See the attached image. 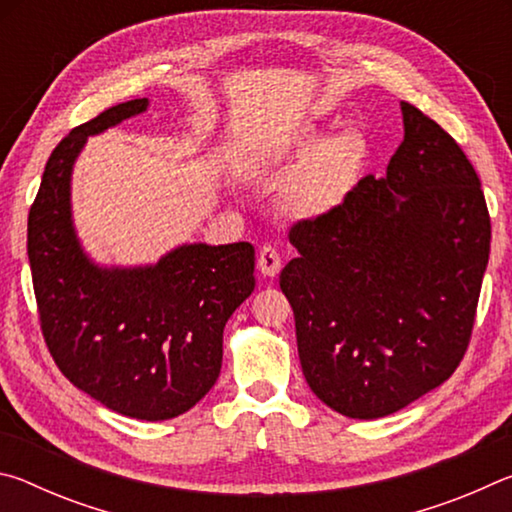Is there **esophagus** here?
Instances as JSON below:
<instances>
[{
  "label": "esophagus",
  "mask_w": 512,
  "mask_h": 512,
  "mask_svg": "<svg viewBox=\"0 0 512 512\" xmlns=\"http://www.w3.org/2000/svg\"><path fill=\"white\" fill-rule=\"evenodd\" d=\"M257 266H259V271H262V275H266V277H275L277 273H280L282 257H280V253H277V248L268 246V244L259 248Z\"/></svg>",
  "instance_id": "34e87169"
}]
</instances>
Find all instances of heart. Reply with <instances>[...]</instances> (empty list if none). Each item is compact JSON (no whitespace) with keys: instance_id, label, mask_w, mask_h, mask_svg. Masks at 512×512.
<instances>
[{"instance_id":"obj_1","label":"heart","mask_w":512,"mask_h":512,"mask_svg":"<svg viewBox=\"0 0 512 512\" xmlns=\"http://www.w3.org/2000/svg\"><path fill=\"white\" fill-rule=\"evenodd\" d=\"M366 135L343 128L327 137L323 126L293 128L264 155L266 167L296 169L282 192V205L296 219H325L350 201L368 164Z\"/></svg>"}]
</instances>
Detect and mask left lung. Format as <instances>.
Returning a JSON list of instances; mask_svg holds the SVG:
<instances>
[{"mask_svg":"<svg viewBox=\"0 0 512 512\" xmlns=\"http://www.w3.org/2000/svg\"><path fill=\"white\" fill-rule=\"evenodd\" d=\"M404 140L386 176L341 210L300 221L280 289L300 366L329 409L375 420L452 377L467 350L490 255L481 180L461 146L402 101Z\"/></svg>","mask_w":512,"mask_h":512,"instance_id":"1","label":"left lung"}]
</instances>
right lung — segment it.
<instances>
[{
	"mask_svg": "<svg viewBox=\"0 0 512 512\" xmlns=\"http://www.w3.org/2000/svg\"><path fill=\"white\" fill-rule=\"evenodd\" d=\"M149 108L133 99L74 128L47 160L27 250L40 327L60 372L110 411L171 420L210 393L223 327L255 289V248L183 244L144 266H101L72 219V171L88 137Z\"/></svg>",
	"mask_w": 512,
	"mask_h": 512,
	"instance_id": "1",
	"label": "right lung"
}]
</instances>
